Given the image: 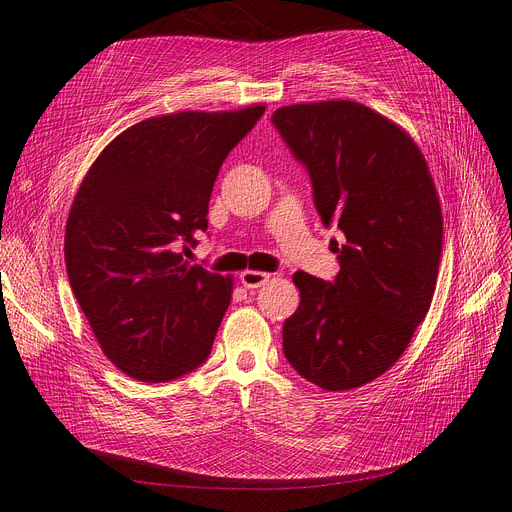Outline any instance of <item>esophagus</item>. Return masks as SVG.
Segmentation results:
<instances>
[{
  "label": "esophagus",
  "mask_w": 512,
  "mask_h": 512,
  "mask_svg": "<svg viewBox=\"0 0 512 512\" xmlns=\"http://www.w3.org/2000/svg\"><path fill=\"white\" fill-rule=\"evenodd\" d=\"M270 278H272L270 274L259 272V270H245V272L240 274V284L245 286V288H259Z\"/></svg>",
  "instance_id": "34e87169"
}]
</instances>
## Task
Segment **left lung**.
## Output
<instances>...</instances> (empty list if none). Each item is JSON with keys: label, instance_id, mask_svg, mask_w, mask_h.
<instances>
[{"label": "left lung", "instance_id": "left-lung-1", "mask_svg": "<svg viewBox=\"0 0 512 512\" xmlns=\"http://www.w3.org/2000/svg\"><path fill=\"white\" fill-rule=\"evenodd\" d=\"M274 126L303 161L340 261L334 282L292 276L299 309L282 330L288 363L328 392L386 373L432 305L442 255V209L411 134L371 107L338 99L278 107Z\"/></svg>", "mask_w": 512, "mask_h": 512}]
</instances>
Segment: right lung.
<instances>
[{"instance_id":"add662e5","label":"right lung","mask_w":512,"mask_h":512,"mask_svg":"<svg viewBox=\"0 0 512 512\" xmlns=\"http://www.w3.org/2000/svg\"><path fill=\"white\" fill-rule=\"evenodd\" d=\"M263 112L257 103L141 120L99 153L78 186L64 236L68 280L103 355L134 380H176L211 353L232 278L182 253L207 230L226 155Z\"/></svg>"}]
</instances>
